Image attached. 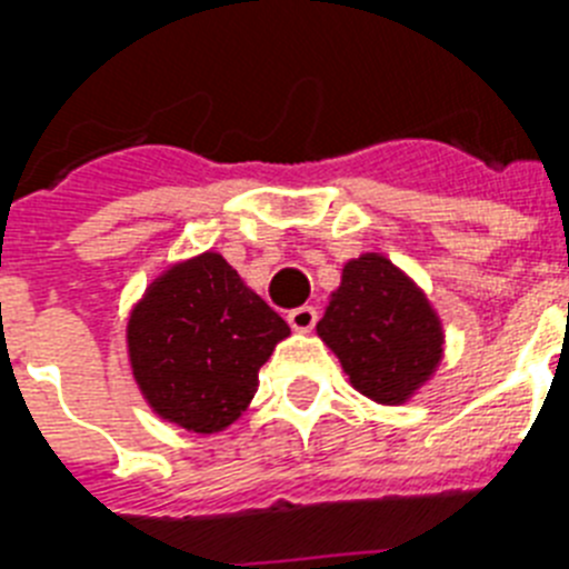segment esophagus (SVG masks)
Wrapping results in <instances>:
<instances>
[{
	"label": "esophagus",
	"mask_w": 569,
	"mask_h": 569,
	"mask_svg": "<svg viewBox=\"0 0 569 569\" xmlns=\"http://www.w3.org/2000/svg\"><path fill=\"white\" fill-rule=\"evenodd\" d=\"M316 319H319V313H316V308H296L290 310L288 313V321H290V328L296 330V333H310V330L316 328Z\"/></svg>",
	"instance_id": "1"
}]
</instances>
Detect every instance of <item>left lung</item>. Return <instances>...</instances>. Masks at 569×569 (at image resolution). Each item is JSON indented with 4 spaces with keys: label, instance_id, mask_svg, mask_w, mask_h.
I'll list each match as a JSON object with an SVG mask.
<instances>
[{
    "label": "left lung",
    "instance_id": "1",
    "mask_svg": "<svg viewBox=\"0 0 569 569\" xmlns=\"http://www.w3.org/2000/svg\"><path fill=\"white\" fill-rule=\"evenodd\" d=\"M316 333L350 385L376 405L410 401L445 359V328L433 301L381 253H361L341 268Z\"/></svg>",
    "mask_w": 569,
    "mask_h": 569
}]
</instances>
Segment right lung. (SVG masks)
I'll use <instances>...</instances> for the list:
<instances>
[{"label": "right lung", "mask_w": 569, "mask_h": 569, "mask_svg": "<svg viewBox=\"0 0 569 569\" xmlns=\"http://www.w3.org/2000/svg\"><path fill=\"white\" fill-rule=\"evenodd\" d=\"M288 321L244 284L222 253L173 261L128 316V361L156 416L190 433H222L259 390L261 365Z\"/></svg>", "instance_id": "add662e5"}]
</instances>
